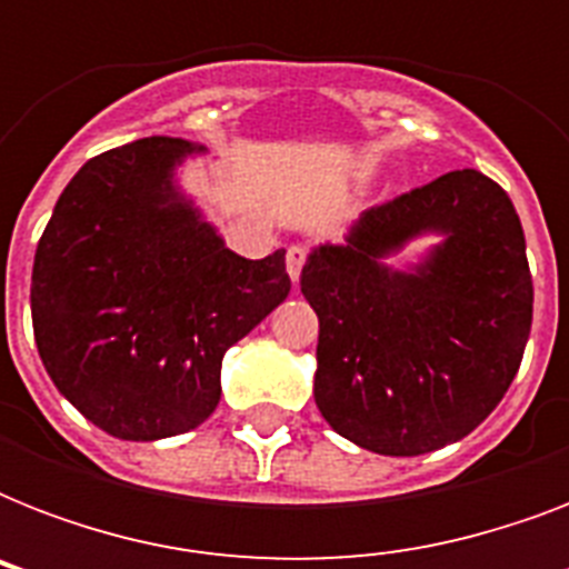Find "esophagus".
<instances>
[{"instance_id": "esophagus-1", "label": "esophagus", "mask_w": 569, "mask_h": 569, "mask_svg": "<svg viewBox=\"0 0 569 569\" xmlns=\"http://www.w3.org/2000/svg\"><path fill=\"white\" fill-rule=\"evenodd\" d=\"M307 257H310V248H307V244H292V248L286 250V271L292 277V283H298Z\"/></svg>"}]
</instances>
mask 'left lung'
I'll return each instance as SVG.
<instances>
[{
	"instance_id": "1",
	"label": "left lung",
	"mask_w": 569,
	"mask_h": 569,
	"mask_svg": "<svg viewBox=\"0 0 569 569\" xmlns=\"http://www.w3.org/2000/svg\"><path fill=\"white\" fill-rule=\"evenodd\" d=\"M422 231L447 239L416 272L379 262ZM301 292L319 316L321 416L392 458L463 440L493 413L535 303L520 214L472 168L366 209L346 244L312 250Z\"/></svg>"
}]
</instances>
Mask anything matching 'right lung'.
Returning <instances> with one entry per match:
<instances>
[{
	"instance_id": "right-lung-1",
	"label": "right lung",
	"mask_w": 569,
	"mask_h": 569,
	"mask_svg": "<svg viewBox=\"0 0 569 569\" xmlns=\"http://www.w3.org/2000/svg\"><path fill=\"white\" fill-rule=\"evenodd\" d=\"M197 147L141 138L93 156L58 197L31 271V325L58 392L118 440L206 422L221 360L292 280L286 250L223 248L171 182Z\"/></svg>"
}]
</instances>
